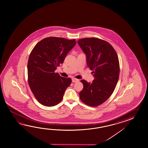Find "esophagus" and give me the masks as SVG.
I'll return each mask as SVG.
<instances>
[{
    "instance_id": "34e87169",
    "label": "esophagus",
    "mask_w": 148,
    "mask_h": 148,
    "mask_svg": "<svg viewBox=\"0 0 148 148\" xmlns=\"http://www.w3.org/2000/svg\"><path fill=\"white\" fill-rule=\"evenodd\" d=\"M78 81H79V80H78V79H77V78H72V82H74V83H75V82H78Z\"/></svg>"
}]
</instances>
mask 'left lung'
Instances as JSON below:
<instances>
[{
  "label": "left lung",
  "instance_id": "8db88e82",
  "mask_svg": "<svg viewBox=\"0 0 148 148\" xmlns=\"http://www.w3.org/2000/svg\"><path fill=\"white\" fill-rule=\"evenodd\" d=\"M78 45L86 56L87 64L92 71V83L81 80L83 89L79 92L82 102L88 106H99L114 92L119 79L118 57L108 42L96 38L79 39Z\"/></svg>",
  "mask_w": 148,
  "mask_h": 148
}]
</instances>
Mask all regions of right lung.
<instances>
[{
  "mask_svg": "<svg viewBox=\"0 0 148 148\" xmlns=\"http://www.w3.org/2000/svg\"><path fill=\"white\" fill-rule=\"evenodd\" d=\"M76 43L75 39L52 36L41 40L31 51L27 65L28 83L43 105L52 107L60 103L71 84V78L63 77L54 71Z\"/></svg>",
  "mask_w": 148,
  "mask_h": 148,
  "instance_id": "obj_1",
  "label": "right lung"
}]
</instances>
